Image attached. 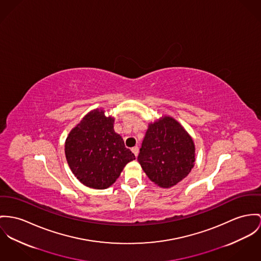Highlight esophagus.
Listing matches in <instances>:
<instances>
[{
  "label": "esophagus",
  "mask_w": 261,
  "mask_h": 261,
  "mask_svg": "<svg viewBox=\"0 0 261 261\" xmlns=\"http://www.w3.org/2000/svg\"><path fill=\"white\" fill-rule=\"evenodd\" d=\"M131 150H132L133 154H134V155L137 157V155H138V153H139V148H138L137 146H135V147H133Z\"/></svg>",
  "instance_id": "obj_1"
}]
</instances>
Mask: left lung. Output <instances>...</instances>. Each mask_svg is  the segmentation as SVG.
I'll use <instances>...</instances> for the list:
<instances>
[{
    "mask_svg": "<svg viewBox=\"0 0 261 261\" xmlns=\"http://www.w3.org/2000/svg\"><path fill=\"white\" fill-rule=\"evenodd\" d=\"M195 144L177 120L164 116L150 123L138 162L148 178L162 188L185 179L195 166Z\"/></svg>",
    "mask_w": 261,
    "mask_h": 261,
    "instance_id": "left-lung-1",
    "label": "left lung"
}]
</instances>
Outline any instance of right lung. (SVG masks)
Returning <instances> with one entry per match:
<instances>
[{
    "instance_id": "obj_1",
    "label": "right lung",
    "mask_w": 261,
    "mask_h": 261,
    "mask_svg": "<svg viewBox=\"0 0 261 261\" xmlns=\"http://www.w3.org/2000/svg\"><path fill=\"white\" fill-rule=\"evenodd\" d=\"M103 109L86 114L68 134L65 157L74 176L84 186L96 190L109 188L134 154L113 129L114 118Z\"/></svg>"
}]
</instances>
